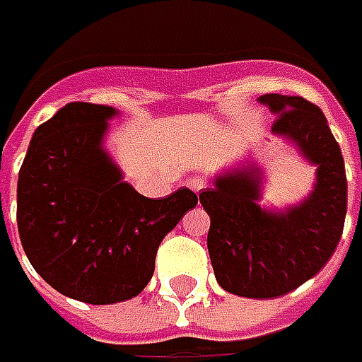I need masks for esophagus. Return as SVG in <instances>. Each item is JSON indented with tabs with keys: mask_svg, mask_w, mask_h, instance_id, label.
Returning <instances> with one entry per match:
<instances>
[{
	"mask_svg": "<svg viewBox=\"0 0 362 362\" xmlns=\"http://www.w3.org/2000/svg\"><path fill=\"white\" fill-rule=\"evenodd\" d=\"M187 185L193 189L194 193H201L206 189V179H202V177H193V179H189V183Z\"/></svg>",
	"mask_w": 362,
	"mask_h": 362,
	"instance_id": "obj_1",
	"label": "esophagus"
}]
</instances>
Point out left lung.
I'll return each instance as SVG.
<instances>
[{
	"mask_svg": "<svg viewBox=\"0 0 362 362\" xmlns=\"http://www.w3.org/2000/svg\"><path fill=\"white\" fill-rule=\"evenodd\" d=\"M257 101L276 117L271 132L316 168L310 194L284 209L263 206L265 173L245 158L199 199L210 216L206 245L218 284L243 298H276L316 276L333 255L347 214V177L316 105L281 93Z\"/></svg>",
	"mask_w": 362,
	"mask_h": 362,
	"instance_id": "left-lung-1",
	"label": "left lung"
}]
</instances>
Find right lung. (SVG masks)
I'll list each match as a JSON object with an SVG mask.
<instances>
[{
  "mask_svg": "<svg viewBox=\"0 0 362 362\" xmlns=\"http://www.w3.org/2000/svg\"><path fill=\"white\" fill-rule=\"evenodd\" d=\"M109 105L70 103L30 138L17 181V226L30 265L52 288L87 304L134 298L150 283L161 240L199 197L148 199L105 148Z\"/></svg>",
  "mask_w": 362,
  "mask_h": 362,
  "instance_id": "right-lung-1",
  "label": "right lung"
}]
</instances>
